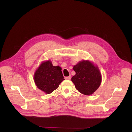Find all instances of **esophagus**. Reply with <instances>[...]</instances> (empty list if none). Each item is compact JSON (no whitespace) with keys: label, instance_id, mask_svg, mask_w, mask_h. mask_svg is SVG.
<instances>
[{"label":"esophagus","instance_id":"esophagus-1","mask_svg":"<svg viewBox=\"0 0 132 132\" xmlns=\"http://www.w3.org/2000/svg\"><path fill=\"white\" fill-rule=\"evenodd\" d=\"M71 76H68V77H65V79H66V80H70V79H71Z\"/></svg>","mask_w":132,"mask_h":132}]
</instances>
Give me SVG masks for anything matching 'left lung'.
I'll use <instances>...</instances> for the list:
<instances>
[{"instance_id":"1","label":"left lung","mask_w":132,"mask_h":132,"mask_svg":"<svg viewBox=\"0 0 132 132\" xmlns=\"http://www.w3.org/2000/svg\"><path fill=\"white\" fill-rule=\"evenodd\" d=\"M76 75L71 78L75 88L85 95H90L100 87L102 77L98 67L88 60L79 62L73 67Z\"/></svg>"}]
</instances>
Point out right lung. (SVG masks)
I'll return each mask as SVG.
<instances>
[{"label": "right lung", "instance_id": "obj_1", "mask_svg": "<svg viewBox=\"0 0 132 132\" xmlns=\"http://www.w3.org/2000/svg\"><path fill=\"white\" fill-rule=\"evenodd\" d=\"M64 80L61 67L53 66L50 60L43 62L34 74L36 87L46 94H50L57 89Z\"/></svg>", "mask_w": 132, "mask_h": 132}]
</instances>
